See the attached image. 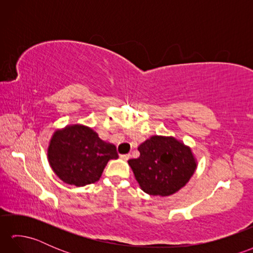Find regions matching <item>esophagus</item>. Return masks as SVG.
<instances>
[{
  "label": "esophagus",
  "instance_id": "34e87169",
  "mask_svg": "<svg viewBox=\"0 0 253 253\" xmlns=\"http://www.w3.org/2000/svg\"><path fill=\"white\" fill-rule=\"evenodd\" d=\"M122 160H124V161H127L128 159L130 158V154L128 153V154H121V157H120Z\"/></svg>",
  "mask_w": 253,
  "mask_h": 253
}]
</instances>
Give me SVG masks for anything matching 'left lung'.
<instances>
[{
    "label": "left lung",
    "instance_id": "obj_1",
    "mask_svg": "<svg viewBox=\"0 0 253 253\" xmlns=\"http://www.w3.org/2000/svg\"><path fill=\"white\" fill-rule=\"evenodd\" d=\"M140 157L128 164L141 189L151 196H170L184 187L195 173L191 150L173 137L153 136L138 148Z\"/></svg>",
    "mask_w": 253,
    "mask_h": 253
}]
</instances>
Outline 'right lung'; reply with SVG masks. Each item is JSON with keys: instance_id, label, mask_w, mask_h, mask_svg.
<instances>
[{"instance_id": "add662e5", "label": "right lung", "mask_w": 253, "mask_h": 253, "mask_svg": "<svg viewBox=\"0 0 253 253\" xmlns=\"http://www.w3.org/2000/svg\"><path fill=\"white\" fill-rule=\"evenodd\" d=\"M116 147L82 125L56 131L49 147V161L58 178L77 187L100 179L110 160L117 159Z\"/></svg>"}]
</instances>
